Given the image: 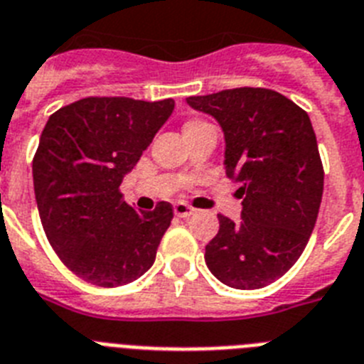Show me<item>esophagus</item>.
<instances>
[{
  "label": "esophagus",
  "mask_w": 364,
  "mask_h": 364,
  "mask_svg": "<svg viewBox=\"0 0 364 364\" xmlns=\"http://www.w3.org/2000/svg\"><path fill=\"white\" fill-rule=\"evenodd\" d=\"M194 213H196V210L191 207V205L181 203V201L173 205V214H176V216H179V218H188V216H192Z\"/></svg>",
  "instance_id": "1"
}]
</instances>
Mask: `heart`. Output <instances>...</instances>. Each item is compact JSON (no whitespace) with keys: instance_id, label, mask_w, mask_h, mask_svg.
Here are the masks:
<instances>
[{"instance_id":"b5f03b06","label":"heart","mask_w":364,"mask_h":364,"mask_svg":"<svg viewBox=\"0 0 364 364\" xmlns=\"http://www.w3.org/2000/svg\"><path fill=\"white\" fill-rule=\"evenodd\" d=\"M205 122H201V121H191V122H186L185 124V129H188V128H196V126H203Z\"/></svg>"}]
</instances>
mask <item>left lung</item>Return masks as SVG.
<instances>
[{
    "label": "left lung",
    "instance_id": "left-lung-1",
    "mask_svg": "<svg viewBox=\"0 0 364 364\" xmlns=\"http://www.w3.org/2000/svg\"><path fill=\"white\" fill-rule=\"evenodd\" d=\"M214 117L225 139V172L242 183L238 223L218 216L205 247L210 273L235 289H258L282 277L314 232L324 170L308 113L264 87H236L188 97Z\"/></svg>",
    "mask_w": 364,
    "mask_h": 364
}]
</instances>
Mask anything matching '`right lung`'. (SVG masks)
I'll return each instance as SVG.
<instances>
[{
    "label": "right lung",
    "instance_id": "add662e5",
    "mask_svg": "<svg viewBox=\"0 0 364 364\" xmlns=\"http://www.w3.org/2000/svg\"><path fill=\"white\" fill-rule=\"evenodd\" d=\"M173 106L172 99L90 97L49 117L33 161L38 213L60 260L82 280L124 286L156 262L172 205L137 210L119 186Z\"/></svg>",
    "mask_w": 364,
    "mask_h": 364
}]
</instances>
